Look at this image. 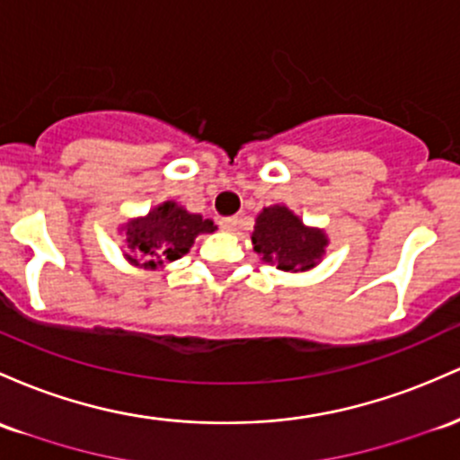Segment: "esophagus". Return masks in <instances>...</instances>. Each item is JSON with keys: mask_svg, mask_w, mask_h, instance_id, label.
Returning <instances> with one entry per match:
<instances>
[{"mask_svg": "<svg viewBox=\"0 0 460 460\" xmlns=\"http://www.w3.org/2000/svg\"><path fill=\"white\" fill-rule=\"evenodd\" d=\"M220 226L225 231H229V234H234V231L238 229V218H222L220 220Z\"/></svg>", "mask_w": 460, "mask_h": 460, "instance_id": "34e87169", "label": "esophagus"}]
</instances>
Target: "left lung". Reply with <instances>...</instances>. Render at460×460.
Segmentation results:
<instances>
[{
    "label": "left lung",
    "mask_w": 460,
    "mask_h": 460,
    "mask_svg": "<svg viewBox=\"0 0 460 460\" xmlns=\"http://www.w3.org/2000/svg\"><path fill=\"white\" fill-rule=\"evenodd\" d=\"M251 242L261 261L277 270L305 272L321 264L330 238L325 229L307 226L290 207L270 205L257 214Z\"/></svg>",
    "instance_id": "1"
}]
</instances>
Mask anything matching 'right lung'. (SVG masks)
<instances>
[{"label":"right lung","mask_w":460,"mask_h":460,"mask_svg":"<svg viewBox=\"0 0 460 460\" xmlns=\"http://www.w3.org/2000/svg\"><path fill=\"white\" fill-rule=\"evenodd\" d=\"M218 226L200 214H191L176 200H164L148 214L128 218L119 226L124 238V260L135 269L161 270L181 260L200 234H214Z\"/></svg>","instance_id":"right-lung-1"}]
</instances>
